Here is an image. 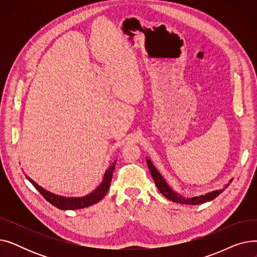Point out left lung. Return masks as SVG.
Listing matches in <instances>:
<instances>
[{
  "label": "left lung",
  "mask_w": 257,
  "mask_h": 257,
  "mask_svg": "<svg viewBox=\"0 0 257 257\" xmlns=\"http://www.w3.org/2000/svg\"><path fill=\"white\" fill-rule=\"evenodd\" d=\"M147 164H148V168L150 170L151 176L155 182V185L157 186L158 191L163 194L167 199L176 202V203H180V204H186V205H198V204H202L205 203V202L211 201L214 198H217L221 193L224 192L225 188L228 187L229 183H231L232 178L228 181L227 184L224 185L223 188H220V190H215L212 192H209L205 195H201V196H196V197H192V198H186L183 197L182 195L178 194L177 192H175L173 188L168 184V182L166 181V179L163 177L158 170L155 168V166L153 165L152 161L147 157Z\"/></svg>",
  "instance_id": "obj_1"
}]
</instances>
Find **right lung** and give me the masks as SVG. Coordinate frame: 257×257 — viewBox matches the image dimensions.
I'll return each instance as SVG.
<instances>
[{
	"label": "right lung",
	"mask_w": 257,
	"mask_h": 257,
	"mask_svg": "<svg viewBox=\"0 0 257 257\" xmlns=\"http://www.w3.org/2000/svg\"><path fill=\"white\" fill-rule=\"evenodd\" d=\"M115 164H116V160L105 171L103 180L99 184V186L96 188V190H93L91 193H89L85 196H82V197H63V196L55 195V194H53V193L45 190V188L40 185H38L30 177L27 176V175H26V178L34 185L36 190L40 194H42L44 196V198L48 202H50L52 205H54L59 209H62V210H75V209H81V208L88 207L90 205L98 203L99 201L102 200V198L106 195L108 190H109L111 178H112V173L115 168Z\"/></svg>",
	"instance_id": "right-lung-1"
}]
</instances>
